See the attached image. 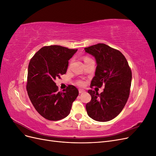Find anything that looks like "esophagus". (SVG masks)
<instances>
[{"label":"esophagus","instance_id":"obj_1","mask_svg":"<svg viewBox=\"0 0 156 156\" xmlns=\"http://www.w3.org/2000/svg\"><path fill=\"white\" fill-rule=\"evenodd\" d=\"M79 94H82V93L84 92V90L83 89H79Z\"/></svg>","mask_w":156,"mask_h":156}]
</instances>
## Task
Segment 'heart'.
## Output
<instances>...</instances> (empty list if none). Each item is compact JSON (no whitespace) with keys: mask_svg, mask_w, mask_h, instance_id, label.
<instances>
[{"mask_svg":"<svg viewBox=\"0 0 156 156\" xmlns=\"http://www.w3.org/2000/svg\"><path fill=\"white\" fill-rule=\"evenodd\" d=\"M90 59H91L90 58H89V57H87V56H86V57L84 58V62H86V61H87V60H90ZM79 84H83V83L81 81V82L79 83Z\"/></svg>","mask_w":156,"mask_h":156,"instance_id":"heart-1","label":"heart"}]
</instances>
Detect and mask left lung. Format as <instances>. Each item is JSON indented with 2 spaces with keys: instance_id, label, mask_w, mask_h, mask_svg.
I'll return each mask as SVG.
<instances>
[{
  "instance_id": "obj_1",
  "label": "left lung",
  "mask_w": 156,
  "mask_h": 156,
  "mask_svg": "<svg viewBox=\"0 0 156 156\" xmlns=\"http://www.w3.org/2000/svg\"><path fill=\"white\" fill-rule=\"evenodd\" d=\"M84 50L94 56L97 63L90 87L105 86L100 94L92 90L88 91L92 98L86 105L87 114L96 121L111 120L120 114L129 96L132 73L128 62L120 51L104 44Z\"/></svg>"
}]
</instances>
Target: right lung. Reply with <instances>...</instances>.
<instances>
[{
  "label": "right lung",
  "mask_w": 156,
  "mask_h": 156,
  "mask_svg": "<svg viewBox=\"0 0 156 156\" xmlns=\"http://www.w3.org/2000/svg\"><path fill=\"white\" fill-rule=\"evenodd\" d=\"M77 51L60 45L45 46L30 61L28 95L35 109L47 120L57 121L66 117L79 95L77 88L73 85L58 92L55 83L56 79H60V75L66 73L68 60Z\"/></svg>",
  "instance_id": "right-lung-1"
}]
</instances>
